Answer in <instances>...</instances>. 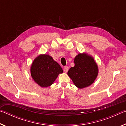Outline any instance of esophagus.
I'll use <instances>...</instances> for the list:
<instances>
[{
  "label": "esophagus",
  "instance_id": "1",
  "mask_svg": "<svg viewBox=\"0 0 126 126\" xmlns=\"http://www.w3.org/2000/svg\"><path fill=\"white\" fill-rule=\"evenodd\" d=\"M68 69H69V67H68V66H65V67H64L63 70H64V72H65V73H67V72L68 71Z\"/></svg>",
  "mask_w": 126,
  "mask_h": 126
}]
</instances>
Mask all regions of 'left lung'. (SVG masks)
<instances>
[{
  "instance_id": "1",
  "label": "left lung",
  "mask_w": 126,
  "mask_h": 126,
  "mask_svg": "<svg viewBox=\"0 0 126 126\" xmlns=\"http://www.w3.org/2000/svg\"><path fill=\"white\" fill-rule=\"evenodd\" d=\"M74 62V66L68 71V76L78 88L90 86L98 74V67L94 59L86 53H80L75 57Z\"/></svg>"
}]
</instances>
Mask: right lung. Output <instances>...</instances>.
Returning <instances> with one entry per match:
<instances>
[{
	"label": "right lung",
	"instance_id": "obj_1",
	"mask_svg": "<svg viewBox=\"0 0 126 126\" xmlns=\"http://www.w3.org/2000/svg\"><path fill=\"white\" fill-rule=\"evenodd\" d=\"M31 74L35 83L42 88H46L53 84L62 68L52 56L41 54L34 59L30 68Z\"/></svg>",
	"mask_w": 126,
	"mask_h": 126
}]
</instances>
